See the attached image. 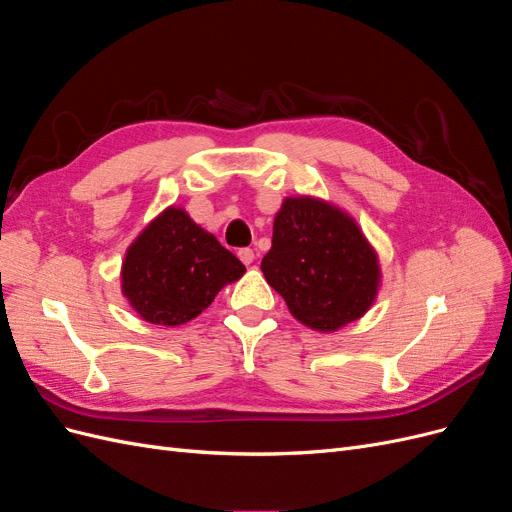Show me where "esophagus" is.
I'll return each instance as SVG.
<instances>
[{"mask_svg": "<svg viewBox=\"0 0 512 512\" xmlns=\"http://www.w3.org/2000/svg\"><path fill=\"white\" fill-rule=\"evenodd\" d=\"M239 258L243 265H252V262L256 260V254H254V250H250V247H243V250H239Z\"/></svg>", "mask_w": 512, "mask_h": 512, "instance_id": "esophagus-1", "label": "esophagus"}]
</instances>
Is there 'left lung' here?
<instances>
[{
    "label": "left lung",
    "mask_w": 512,
    "mask_h": 512,
    "mask_svg": "<svg viewBox=\"0 0 512 512\" xmlns=\"http://www.w3.org/2000/svg\"><path fill=\"white\" fill-rule=\"evenodd\" d=\"M260 269L290 314L320 333L365 316L380 288L378 254L359 224L314 196L284 198Z\"/></svg>",
    "instance_id": "left-lung-1"
}]
</instances>
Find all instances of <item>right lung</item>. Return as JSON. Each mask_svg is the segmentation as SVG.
Masks as SVG:
<instances>
[{
  "label": "right lung",
  "mask_w": 512,
  "mask_h": 512,
  "mask_svg": "<svg viewBox=\"0 0 512 512\" xmlns=\"http://www.w3.org/2000/svg\"><path fill=\"white\" fill-rule=\"evenodd\" d=\"M245 273L243 262L185 209L166 207L128 247L121 292L151 324L179 327L207 309L215 294Z\"/></svg>",
  "instance_id": "obj_1"
}]
</instances>
